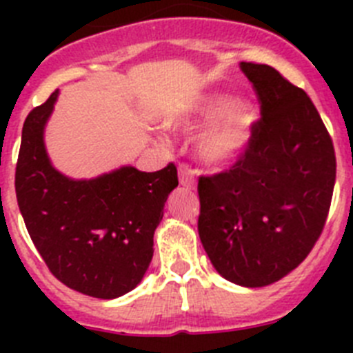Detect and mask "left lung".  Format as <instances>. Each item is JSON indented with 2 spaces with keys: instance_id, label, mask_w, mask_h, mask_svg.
<instances>
[{
  "instance_id": "8db88e82",
  "label": "left lung",
  "mask_w": 353,
  "mask_h": 353,
  "mask_svg": "<svg viewBox=\"0 0 353 353\" xmlns=\"http://www.w3.org/2000/svg\"><path fill=\"white\" fill-rule=\"evenodd\" d=\"M60 90L28 114L15 168V194L33 244L56 279L95 299H118L143 281L154 232L176 168L139 171L125 164L93 179L56 170L46 125Z\"/></svg>"
}]
</instances>
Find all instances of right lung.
Returning <instances> with one entry per match:
<instances>
[{"label": "right lung", "mask_w": 353, "mask_h": 353, "mask_svg": "<svg viewBox=\"0 0 353 353\" xmlns=\"http://www.w3.org/2000/svg\"><path fill=\"white\" fill-rule=\"evenodd\" d=\"M281 84L267 93L244 157L198 183L201 244L214 269L244 288L297 269L322 235L334 189V148L316 109Z\"/></svg>", "instance_id": "obj_1"}]
</instances>
